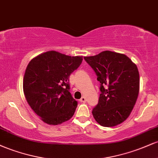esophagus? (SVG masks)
<instances>
[{
  "label": "esophagus",
  "mask_w": 158,
  "mask_h": 158,
  "mask_svg": "<svg viewBox=\"0 0 158 158\" xmlns=\"http://www.w3.org/2000/svg\"><path fill=\"white\" fill-rule=\"evenodd\" d=\"M79 101H80L81 102H86V98L85 97H82L80 99H79Z\"/></svg>",
  "instance_id": "34e87169"
}]
</instances>
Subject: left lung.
Wrapping results in <instances>:
<instances>
[{
    "instance_id": "1",
    "label": "left lung",
    "mask_w": 158,
    "mask_h": 158,
    "mask_svg": "<svg viewBox=\"0 0 158 158\" xmlns=\"http://www.w3.org/2000/svg\"><path fill=\"white\" fill-rule=\"evenodd\" d=\"M100 82L98 104L92 110L95 120L104 127H113L128 118L139 89L137 67L124 54L106 50L84 57Z\"/></svg>"
}]
</instances>
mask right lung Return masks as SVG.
I'll list each match as a JSON object with an SVG mask.
<instances>
[{
	"label": "right lung",
	"instance_id": "1",
	"mask_svg": "<svg viewBox=\"0 0 158 158\" xmlns=\"http://www.w3.org/2000/svg\"><path fill=\"white\" fill-rule=\"evenodd\" d=\"M82 59L81 56L48 51L27 65L23 82L25 97L44 123L61 124L73 116L78 102L70 93L69 77Z\"/></svg>",
	"mask_w": 158,
	"mask_h": 158
}]
</instances>
